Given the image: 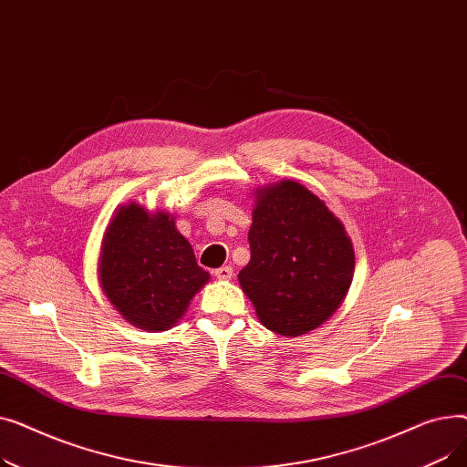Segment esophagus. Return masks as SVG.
I'll use <instances>...</instances> for the list:
<instances>
[{
	"mask_svg": "<svg viewBox=\"0 0 467 467\" xmlns=\"http://www.w3.org/2000/svg\"><path fill=\"white\" fill-rule=\"evenodd\" d=\"M233 275H234L233 273V266H229V265L219 266V268H215V271H213V276L219 278V280H231Z\"/></svg>",
	"mask_w": 467,
	"mask_h": 467,
	"instance_id": "esophagus-1",
	"label": "esophagus"
}]
</instances>
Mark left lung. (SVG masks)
Segmentation results:
<instances>
[{
    "label": "left lung",
    "mask_w": 467,
    "mask_h": 467,
    "mask_svg": "<svg viewBox=\"0 0 467 467\" xmlns=\"http://www.w3.org/2000/svg\"><path fill=\"white\" fill-rule=\"evenodd\" d=\"M252 221V259L238 282L261 324L285 337L322 326L354 276L345 227L316 194L289 180L257 191Z\"/></svg>",
    "instance_id": "8db88e82"
}]
</instances>
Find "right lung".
I'll list each match as a JSON object with an SVG mask.
<instances>
[{
	"label": "right lung",
	"mask_w": 467,
	"mask_h": 467,
	"mask_svg": "<svg viewBox=\"0 0 467 467\" xmlns=\"http://www.w3.org/2000/svg\"><path fill=\"white\" fill-rule=\"evenodd\" d=\"M98 275L111 305L145 331H164L185 314L210 275L196 265L174 217L122 206L109 223Z\"/></svg>",
	"instance_id": "1"
}]
</instances>
